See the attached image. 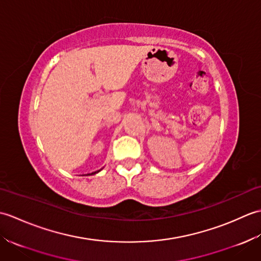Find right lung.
Masks as SVG:
<instances>
[{"instance_id": "right-lung-1", "label": "right lung", "mask_w": 261, "mask_h": 261, "mask_svg": "<svg viewBox=\"0 0 261 261\" xmlns=\"http://www.w3.org/2000/svg\"><path fill=\"white\" fill-rule=\"evenodd\" d=\"M98 171H99V170H97V171H94V173H92V174H96V173H98Z\"/></svg>"}]
</instances>
